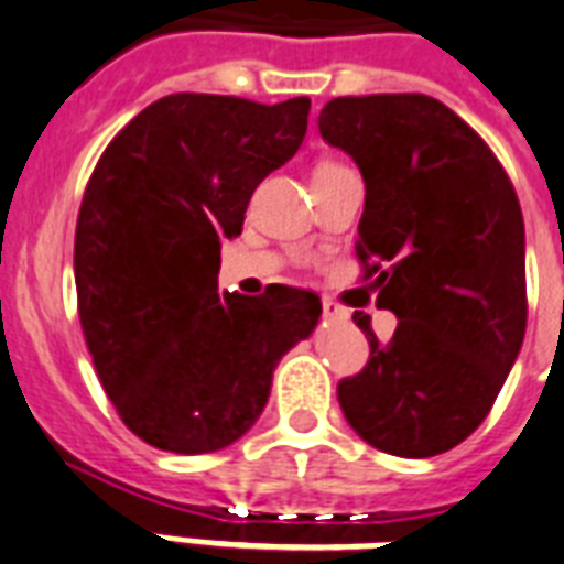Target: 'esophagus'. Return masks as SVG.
Listing matches in <instances>:
<instances>
[{"instance_id": "1", "label": "esophagus", "mask_w": 564, "mask_h": 564, "mask_svg": "<svg viewBox=\"0 0 564 564\" xmlns=\"http://www.w3.org/2000/svg\"><path fill=\"white\" fill-rule=\"evenodd\" d=\"M322 310H324V318H333V322H338V318H347L345 306H338L333 297H324Z\"/></svg>"}]
</instances>
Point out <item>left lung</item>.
Listing matches in <instances>:
<instances>
[{"label": "left lung", "mask_w": 564, "mask_h": 564, "mask_svg": "<svg viewBox=\"0 0 564 564\" xmlns=\"http://www.w3.org/2000/svg\"><path fill=\"white\" fill-rule=\"evenodd\" d=\"M324 141L365 176L356 258L400 324L338 382L361 441L400 457L455 448L484 423L528 327L524 219L489 144L446 104L416 91L333 98Z\"/></svg>", "instance_id": "left-lung-1"}]
</instances>
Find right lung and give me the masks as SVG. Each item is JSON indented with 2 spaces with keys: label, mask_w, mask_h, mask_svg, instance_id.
I'll return each mask as SVG.
<instances>
[{
  "label": "right lung",
  "mask_w": 564,
  "mask_h": 564,
  "mask_svg": "<svg viewBox=\"0 0 564 564\" xmlns=\"http://www.w3.org/2000/svg\"><path fill=\"white\" fill-rule=\"evenodd\" d=\"M310 98L258 104L176 91L100 153L75 231L77 315L95 370L135 437L176 455L226 448L269 400L281 356L322 297L272 283L217 295L219 242L254 187L301 148Z\"/></svg>",
  "instance_id": "right-lung-1"
}]
</instances>
